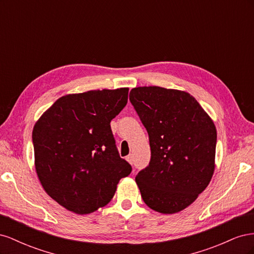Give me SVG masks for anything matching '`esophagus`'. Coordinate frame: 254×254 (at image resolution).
<instances>
[{"label":"esophagus","mask_w":254,"mask_h":254,"mask_svg":"<svg viewBox=\"0 0 254 254\" xmlns=\"http://www.w3.org/2000/svg\"><path fill=\"white\" fill-rule=\"evenodd\" d=\"M126 160L128 161V162L130 163V164H133V155H132V153H130V155H128L127 157H126Z\"/></svg>","instance_id":"34e87169"}]
</instances>
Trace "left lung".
<instances>
[{
  "label": "left lung",
  "mask_w": 254,
  "mask_h": 254,
  "mask_svg": "<svg viewBox=\"0 0 254 254\" xmlns=\"http://www.w3.org/2000/svg\"><path fill=\"white\" fill-rule=\"evenodd\" d=\"M129 101L147 130L151 151L148 166L135 177L141 196L159 213H178L212 179L216 128L188 92L139 87L130 91Z\"/></svg>",
  "instance_id": "left-lung-1"
}]
</instances>
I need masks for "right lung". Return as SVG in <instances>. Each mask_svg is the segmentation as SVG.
Instances as JSON below:
<instances>
[{"instance_id":"obj_1","label":"right lung","mask_w":254,"mask_h":254,"mask_svg":"<svg viewBox=\"0 0 254 254\" xmlns=\"http://www.w3.org/2000/svg\"><path fill=\"white\" fill-rule=\"evenodd\" d=\"M128 88L58 98L33 130L35 166L44 190L66 210L89 214L105 206L131 173L120 157L110 122L124 109Z\"/></svg>"}]
</instances>
